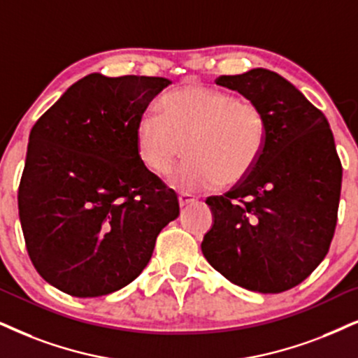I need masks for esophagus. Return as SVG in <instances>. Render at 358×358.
<instances>
[{"label": "esophagus", "mask_w": 358, "mask_h": 358, "mask_svg": "<svg viewBox=\"0 0 358 358\" xmlns=\"http://www.w3.org/2000/svg\"><path fill=\"white\" fill-rule=\"evenodd\" d=\"M193 201H196V196H194V194H192V193H180L178 194V203H180V206H187V205H189V203H193Z\"/></svg>", "instance_id": "34e87169"}]
</instances>
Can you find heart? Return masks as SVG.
Segmentation results:
<instances>
[{
	"label": "heart",
	"mask_w": 358,
	"mask_h": 358,
	"mask_svg": "<svg viewBox=\"0 0 358 358\" xmlns=\"http://www.w3.org/2000/svg\"><path fill=\"white\" fill-rule=\"evenodd\" d=\"M158 110L135 124V150L147 170L166 175L185 147L188 160L170 178L185 192L243 182L268 143L264 110L228 90L188 83L165 94Z\"/></svg>",
	"instance_id": "1"
}]
</instances>
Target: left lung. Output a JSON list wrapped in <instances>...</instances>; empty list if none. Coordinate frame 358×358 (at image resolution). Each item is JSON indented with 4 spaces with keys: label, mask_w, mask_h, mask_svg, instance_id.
Masks as SVG:
<instances>
[{
    "label": "left lung",
    "mask_w": 358,
    "mask_h": 358,
    "mask_svg": "<svg viewBox=\"0 0 358 358\" xmlns=\"http://www.w3.org/2000/svg\"><path fill=\"white\" fill-rule=\"evenodd\" d=\"M264 110L268 143L250 175L206 205L213 224L203 256L236 286L262 294L292 289L329 252L337 224L342 164L325 115L273 71L221 76Z\"/></svg>",
    "instance_id": "8db88e82"
}]
</instances>
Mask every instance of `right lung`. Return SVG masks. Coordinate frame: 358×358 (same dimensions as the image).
Here are the masks:
<instances>
[{
  "instance_id": "1",
  "label": "right lung",
  "mask_w": 358,
  "mask_h": 358,
  "mask_svg": "<svg viewBox=\"0 0 358 358\" xmlns=\"http://www.w3.org/2000/svg\"><path fill=\"white\" fill-rule=\"evenodd\" d=\"M170 84L89 74L31 129L20 221L31 262L59 291L99 297L125 287L178 218L176 193L140 164L134 137L148 103Z\"/></svg>"
}]
</instances>
